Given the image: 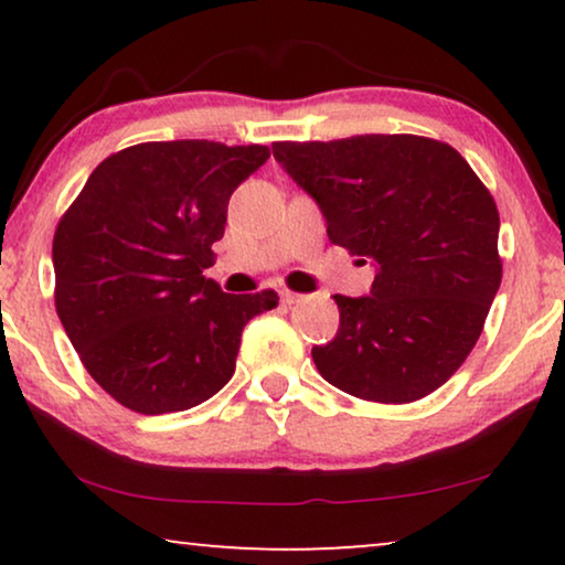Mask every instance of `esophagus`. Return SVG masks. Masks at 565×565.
Returning <instances> with one entry per match:
<instances>
[{
    "label": "esophagus",
    "mask_w": 565,
    "mask_h": 565,
    "mask_svg": "<svg viewBox=\"0 0 565 565\" xmlns=\"http://www.w3.org/2000/svg\"><path fill=\"white\" fill-rule=\"evenodd\" d=\"M280 300H282L285 306H296V303H300V300H303V296H300V292L282 290V292H280Z\"/></svg>",
    "instance_id": "esophagus-1"
}]
</instances>
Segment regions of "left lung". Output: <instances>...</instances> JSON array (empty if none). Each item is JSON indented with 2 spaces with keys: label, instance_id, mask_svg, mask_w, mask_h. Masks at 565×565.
Returning a JSON list of instances; mask_svg holds the SVG:
<instances>
[{
  "label": "left lung",
  "instance_id": "8db88e82",
  "mask_svg": "<svg viewBox=\"0 0 565 565\" xmlns=\"http://www.w3.org/2000/svg\"><path fill=\"white\" fill-rule=\"evenodd\" d=\"M273 153L321 207L329 242L375 265L370 296H334L337 337L311 350L321 377L377 404L429 396L466 362L501 285L491 192L424 136L280 141Z\"/></svg>",
  "mask_w": 565,
  "mask_h": 565
}]
</instances>
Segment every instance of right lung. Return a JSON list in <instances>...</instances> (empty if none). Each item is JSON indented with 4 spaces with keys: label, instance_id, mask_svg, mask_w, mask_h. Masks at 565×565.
<instances>
[{
    "label": "right lung",
    "instance_id": "right-lung-1",
    "mask_svg": "<svg viewBox=\"0 0 565 565\" xmlns=\"http://www.w3.org/2000/svg\"><path fill=\"white\" fill-rule=\"evenodd\" d=\"M267 146L151 141L107 157L53 236L56 313L87 373L130 412H184L236 370L275 290L231 296L203 275L228 198Z\"/></svg>",
    "mask_w": 565,
    "mask_h": 565
}]
</instances>
